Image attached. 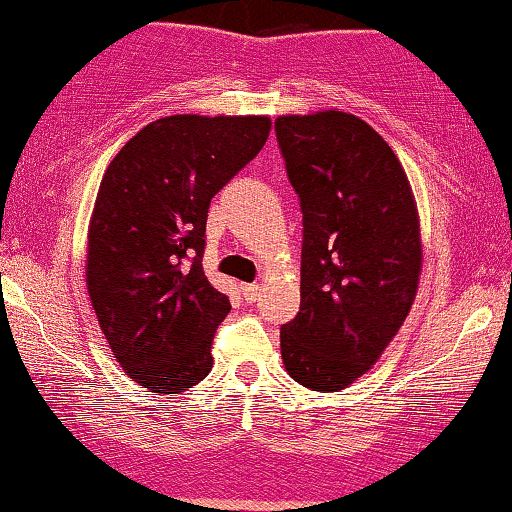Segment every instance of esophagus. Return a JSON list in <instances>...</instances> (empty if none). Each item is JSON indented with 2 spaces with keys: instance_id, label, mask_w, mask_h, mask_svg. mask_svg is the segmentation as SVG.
<instances>
[{
  "instance_id": "34e87169",
  "label": "esophagus",
  "mask_w": 512,
  "mask_h": 512,
  "mask_svg": "<svg viewBox=\"0 0 512 512\" xmlns=\"http://www.w3.org/2000/svg\"><path fill=\"white\" fill-rule=\"evenodd\" d=\"M240 291L247 303H256V300L261 298V286L258 284H240Z\"/></svg>"
}]
</instances>
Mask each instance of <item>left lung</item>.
<instances>
[{
	"instance_id": "obj_1",
	"label": "left lung",
	"mask_w": 512,
	"mask_h": 512,
	"mask_svg": "<svg viewBox=\"0 0 512 512\" xmlns=\"http://www.w3.org/2000/svg\"><path fill=\"white\" fill-rule=\"evenodd\" d=\"M303 207L300 312L282 326L286 373L312 391L347 389L403 326L422 275V226L401 160L338 109L275 121Z\"/></svg>"
}]
</instances>
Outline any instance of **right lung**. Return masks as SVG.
I'll return each instance as SVG.
<instances>
[{
  "label": "right lung",
  "instance_id": "obj_1",
  "mask_svg": "<svg viewBox=\"0 0 512 512\" xmlns=\"http://www.w3.org/2000/svg\"><path fill=\"white\" fill-rule=\"evenodd\" d=\"M270 116L174 114L144 125L111 160L88 223L86 286L125 375L179 394L214 366L230 312L202 270L209 202L270 135Z\"/></svg>",
  "mask_w": 512,
  "mask_h": 512
}]
</instances>
